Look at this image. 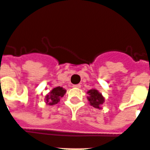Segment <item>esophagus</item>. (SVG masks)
<instances>
[{
    "label": "esophagus",
    "mask_w": 150,
    "mask_h": 150,
    "mask_svg": "<svg viewBox=\"0 0 150 150\" xmlns=\"http://www.w3.org/2000/svg\"><path fill=\"white\" fill-rule=\"evenodd\" d=\"M73 88H81V85L80 84H76V85H73L72 86Z\"/></svg>",
    "instance_id": "34e87169"
}]
</instances>
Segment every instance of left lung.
<instances>
[{"label":"left lung","mask_w":150,"mask_h":150,"mask_svg":"<svg viewBox=\"0 0 150 150\" xmlns=\"http://www.w3.org/2000/svg\"><path fill=\"white\" fill-rule=\"evenodd\" d=\"M87 93L88 94V96L87 98H88V100L89 101L90 105L98 109H101L102 108L101 105L104 104L105 100L103 95L95 88H92L91 90L88 91Z\"/></svg>","instance_id":"1"}]
</instances>
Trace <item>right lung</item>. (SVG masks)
I'll return each mask as SVG.
<instances>
[{"mask_svg":"<svg viewBox=\"0 0 150 150\" xmlns=\"http://www.w3.org/2000/svg\"><path fill=\"white\" fill-rule=\"evenodd\" d=\"M67 90L62 87H56L53 88L45 97V102L47 105H54L58 104L60 99L63 97V96L66 94Z\"/></svg>","mask_w":150,"mask_h":150,"instance_id":"right-lung-1","label":"right lung"}]
</instances>
